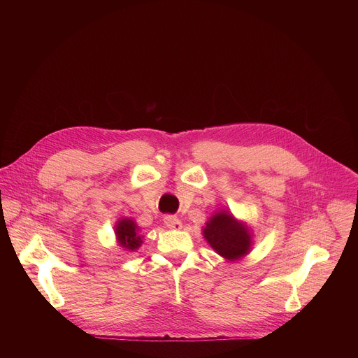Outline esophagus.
<instances>
[{
    "label": "esophagus",
    "instance_id": "34e87169",
    "mask_svg": "<svg viewBox=\"0 0 358 358\" xmlns=\"http://www.w3.org/2000/svg\"><path fill=\"white\" fill-rule=\"evenodd\" d=\"M164 227L169 229H181L182 222L177 217H166L164 218Z\"/></svg>",
    "mask_w": 358,
    "mask_h": 358
}]
</instances>
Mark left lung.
I'll use <instances>...</instances> for the list:
<instances>
[{"mask_svg": "<svg viewBox=\"0 0 358 358\" xmlns=\"http://www.w3.org/2000/svg\"><path fill=\"white\" fill-rule=\"evenodd\" d=\"M203 239L228 262L242 259L253 246V234L246 222L228 210L215 211L202 228Z\"/></svg>", "mask_w": 358, "mask_h": 358, "instance_id": "8db88e82", "label": "left lung"}]
</instances>
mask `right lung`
Here are the masks:
<instances>
[{
	"mask_svg": "<svg viewBox=\"0 0 358 358\" xmlns=\"http://www.w3.org/2000/svg\"><path fill=\"white\" fill-rule=\"evenodd\" d=\"M115 235L117 245L122 246L123 250L129 252L137 250L144 239V235H141L140 232V227L130 217H123L116 221Z\"/></svg>",
	"mask_w": 358,
	"mask_h": 358,
	"instance_id": "right-lung-1",
	"label": "right lung"
}]
</instances>
